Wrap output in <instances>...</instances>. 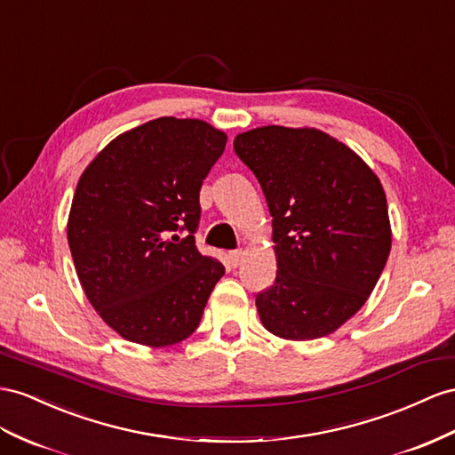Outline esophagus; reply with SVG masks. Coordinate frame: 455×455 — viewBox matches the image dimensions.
Segmentation results:
<instances>
[{
    "label": "esophagus",
    "mask_w": 455,
    "mask_h": 455,
    "mask_svg": "<svg viewBox=\"0 0 455 455\" xmlns=\"http://www.w3.org/2000/svg\"><path fill=\"white\" fill-rule=\"evenodd\" d=\"M242 258H243V251L242 250H235V251L228 253V259H230V263L235 265V267H238L242 263Z\"/></svg>",
    "instance_id": "34e87169"
}]
</instances>
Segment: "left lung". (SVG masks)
I'll return each mask as SVG.
<instances>
[{
    "mask_svg": "<svg viewBox=\"0 0 455 455\" xmlns=\"http://www.w3.org/2000/svg\"><path fill=\"white\" fill-rule=\"evenodd\" d=\"M273 217L276 278L255 298L284 340H315L363 307L392 248L387 194L352 148L319 128L259 126L235 138Z\"/></svg>",
    "mask_w": 455,
    "mask_h": 455,
    "instance_id": "1",
    "label": "left lung"
}]
</instances>
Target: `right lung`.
<instances>
[{
  "label": "right lung",
  "mask_w": 455,
  "mask_h": 455,
  "mask_svg": "<svg viewBox=\"0 0 455 455\" xmlns=\"http://www.w3.org/2000/svg\"><path fill=\"white\" fill-rule=\"evenodd\" d=\"M225 146L205 121L159 116L111 140L80 174L68 248L92 307L124 340L172 346L200 324L225 267L197 251L194 232Z\"/></svg>",
  "instance_id": "1"
}]
</instances>
